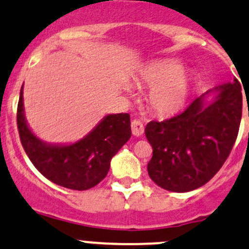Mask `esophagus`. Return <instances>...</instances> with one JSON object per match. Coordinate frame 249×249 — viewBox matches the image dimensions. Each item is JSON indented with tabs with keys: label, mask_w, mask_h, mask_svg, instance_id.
I'll list each match as a JSON object with an SVG mask.
<instances>
[{
	"label": "esophagus",
	"mask_w": 249,
	"mask_h": 249,
	"mask_svg": "<svg viewBox=\"0 0 249 249\" xmlns=\"http://www.w3.org/2000/svg\"><path fill=\"white\" fill-rule=\"evenodd\" d=\"M130 127H132L133 135H135V137H142L143 134V124L139 120H133Z\"/></svg>",
	"instance_id": "obj_1"
}]
</instances>
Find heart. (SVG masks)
I'll use <instances>...</instances> for the list:
<instances>
[{
	"label": "heart",
	"mask_w": 249,
	"mask_h": 249,
	"mask_svg": "<svg viewBox=\"0 0 249 249\" xmlns=\"http://www.w3.org/2000/svg\"><path fill=\"white\" fill-rule=\"evenodd\" d=\"M139 81L152 87L148 103L160 116H173L181 111L191 93V74L175 61L150 65L142 69Z\"/></svg>",
	"instance_id": "obj_1"
}]
</instances>
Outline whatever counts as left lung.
Instances as JSON below:
<instances>
[{"instance_id":"8db88e82","label":"left lung","mask_w":249,"mask_h":249,"mask_svg":"<svg viewBox=\"0 0 249 249\" xmlns=\"http://www.w3.org/2000/svg\"><path fill=\"white\" fill-rule=\"evenodd\" d=\"M216 93L213 102L206 98ZM242 116L241 85L235 79L209 89L183 112L163 122L151 121L145 135L153 155L147 164L151 180L176 193L204 186L231 152Z\"/></svg>"}]
</instances>
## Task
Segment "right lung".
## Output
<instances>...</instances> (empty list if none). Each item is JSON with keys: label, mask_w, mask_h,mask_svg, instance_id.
Instances as JSON below:
<instances>
[{"label": "right lung", "mask_w": 249, "mask_h": 249, "mask_svg": "<svg viewBox=\"0 0 249 249\" xmlns=\"http://www.w3.org/2000/svg\"><path fill=\"white\" fill-rule=\"evenodd\" d=\"M20 89L17 122L20 140L30 160L53 183L74 191H86L107 176L111 158L129 140L128 114H110L74 143H48L36 137L25 119L24 97Z\"/></svg>", "instance_id": "obj_1"}]
</instances>
